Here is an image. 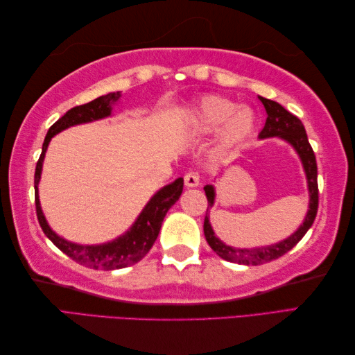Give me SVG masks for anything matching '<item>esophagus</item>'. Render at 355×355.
Listing matches in <instances>:
<instances>
[{
  "label": "esophagus",
  "mask_w": 355,
  "mask_h": 355,
  "mask_svg": "<svg viewBox=\"0 0 355 355\" xmlns=\"http://www.w3.org/2000/svg\"><path fill=\"white\" fill-rule=\"evenodd\" d=\"M184 184L187 187H197L200 184V175L197 172H189L184 175Z\"/></svg>",
  "instance_id": "1"
}]
</instances>
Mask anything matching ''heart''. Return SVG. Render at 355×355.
<instances>
[{
	"instance_id": "heart-1",
	"label": "heart",
	"mask_w": 355,
	"mask_h": 355,
	"mask_svg": "<svg viewBox=\"0 0 355 355\" xmlns=\"http://www.w3.org/2000/svg\"><path fill=\"white\" fill-rule=\"evenodd\" d=\"M256 117L252 108L238 105L223 96H206L193 105L187 126L197 134H210L221 130L220 141L232 148L252 134Z\"/></svg>"
}]
</instances>
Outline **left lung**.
Segmentation results:
<instances>
[{"instance_id": "8db88e82", "label": "left lung", "mask_w": 355, "mask_h": 355, "mask_svg": "<svg viewBox=\"0 0 355 355\" xmlns=\"http://www.w3.org/2000/svg\"><path fill=\"white\" fill-rule=\"evenodd\" d=\"M259 97L263 108L267 111V120L263 130L259 132V139H271L277 137L284 141L288 143L296 150L300 162H302V168L305 171L306 184H308V195H310V202H308V212L305 215L304 223L299 225V229L291 233L288 238L284 241H279L276 244L271 245H262V247H253V248H236L227 245L225 243L215 235V232L210 225L209 220V209L215 205V186L207 184L205 186L206 197L209 201L207 212L205 218V236L210 248L220 256V258L241 263V266H261L270 261H275L281 258L286 252H290L291 248L296 245L300 239L304 238L308 229L311 227L314 223V218L318 215L319 207V189H318V163H315L314 150L308 141L305 128L300 122V119L293 116L290 111H286L282 105H279L275 101L266 99V97Z\"/></svg>"}]
</instances>
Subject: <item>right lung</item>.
<instances>
[{
  "label": "right lung",
  "mask_w": 355,
  "mask_h": 355,
  "mask_svg": "<svg viewBox=\"0 0 355 355\" xmlns=\"http://www.w3.org/2000/svg\"><path fill=\"white\" fill-rule=\"evenodd\" d=\"M122 93H108L105 96L97 97V99L88 102L85 105H79L69 110L65 114L58 120L56 123L50 126V130L45 135L42 153L40 160L36 163L35 169V205H36V215L37 221L42 232L45 233L53 244H55L59 250L64 252L69 258L76 261L80 266H85L88 268L96 270H119L125 268L132 263H137L145 258L146 253L154 245L155 239L160 233L162 223L164 220L168 210L178 201L180 195L183 192V178L180 177L171 184L163 186L160 191H157L148 205L143 207L137 220L126 230L123 235L110 241V243L103 244H94V245H85V244H76L71 241H67L62 236H59L56 232H53L49 225L47 220L42 214L41 202H40V193H37V186H40L41 173H42V163L45 153H47L50 140L55 137L56 134L67 130V128L82 123L96 122L105 117H110L112 114V105H116Z\"/></svg>",
  "instance_id": "obj_1"
}]
</instances>
